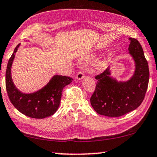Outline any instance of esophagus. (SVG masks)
Returning a JSON list of instances; mask_svg holds the SVG:
<instances>
[{
  "label": "esophagus",
  "instance_id": "34e87169",
  "mask_svg": "<svg viewBox=\"0 0 157 157\" xmlns=\"http://www.w3.org/2000/svg\"><path fill=\"white\" fill-rule=\"evenodd\" d=\"M84 77H85L84 72L80 71V72H79L78 74H77L76 78H77V79H78V80H81V79H82L84 78Z\"/></svg>",
  "mask_w": 157,
  "mask_h": 157
}]
</instances>
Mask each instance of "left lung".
Masks as SVG:
<instances>
[{"label":"left lung","mask_w":157,"mask_h":157,"mask_svg":"<svg viewBox=\"0 0 157 157\" xmlns=\"http://www.w3.org/2000/svg\"><path fill=\"white\" fill-rule=\"evenodd\" d=\"M128 53L135 61V72L127 81L111 77L110 66L96 76L98 79L90 103L95 111L109 117L122 116L135 110L144 100L148 86L149 71L143 49L136 39L129 38Z\"/></svg>","instance_id":"obj_1"}]
</instances>
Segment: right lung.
Returning a JSON list of instances; mask_svg holds the SVG:
<instances>
[{
  "label": "right lung",
  "mask_w": 157,
  "mask_h": 157,
  "mask_svg": "<svg viewBox=\"0 0 157 157\" xmlns=\"http://www.w3.org/2000/svg\"><path fill=\"white\" fill-rule=\"evenodd\" d=\"M20 44L16 46L8 60L6 72V86L9 99L20 113L30 118H45L54 114L61 99L62 91L73 80L72 78L54 75L41 90L30 94L20 92L14 85L11 77V67Z\"/></svg>",
  "instance_id": "right-lung-1"
}]
</instances>
